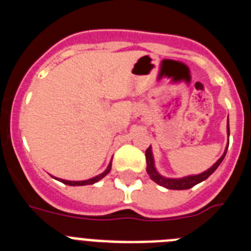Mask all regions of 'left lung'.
<instances>
[{"instance_id":"8db88e82","label":"left lung","mask_w":251,"mask_h":251,"mask_svg":"<svg viewBox=\"0 0 251 251\" xmlns=\"http://www.w3.org/2000/svg\"><path fill=\"white\" fill-rule=\"evenodd\" d=\"M227 136H230V128H229V121H227ZM227 147L229 145L226 146L225 148V152H224L223 156L220 158L217 159L216 163L211 166V167L208 168L207 171L202 172L200 175H192V176H186L182 177V178H167V177H163L157 172L156 167H154V159H153V154H152V148L150 147L147 148L146 151V161H147V174L150 175L151 178L156 183H158L159 186H163V187L168 188V190H188V188L194 187L195 185L197 183L202 182L207 178L210 175H212L215 172L220 163L223 162V159L225 158V154L227 152Z\"/></svg>"}]
</instances>
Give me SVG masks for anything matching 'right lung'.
I'll list each match as a JSON object with an SVG mask.
<instances>
[{
	"label": "right lung",
	"instance_id": "1",
	"mask_svg": "<svg viewBox=\"0 0 251 251\" xmlns=\"http://www.w3.org/2000/svg\"><path fill=\"white\" fill-rule=\"evenodd\" d=\"M110 168H112V162H110L109 165H108V167H106V170L104 171L103 174L98 175V176L93 177V178H89V179H85V181H68V179H63V178H59L60 182L65 183V185H69V186H85V185H93V183L98 182V181H100L103 177H105L106 175L109 174L110 172ZM57 179V178H56Z\"/></svg>",
	"mask_w": 251,
	"mask_h": 251
}]
</instances>
